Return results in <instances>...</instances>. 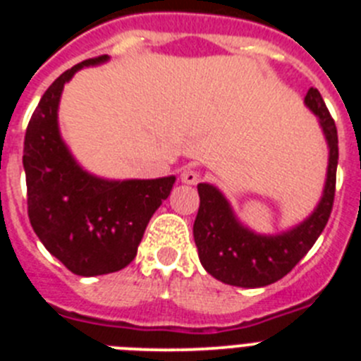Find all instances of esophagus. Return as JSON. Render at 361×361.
<instances>
[{
	"instance_id": "obj_1",
	"label": "esophagus",
	"mask_w": 361,
	"mask_h": 361,
	"mask_svg": "<svg viewBox=\"0 0 361 361\" xmlns=\"http://www.w3.org/2000/svg\"><path fill=\"white\" fill-rule=\"evenodd\" d=\"M180 180H183L184 184L195 186V184L200 180V173L195 170H191V168H188V170H184L183 175H180Z\"/></svg>"
}]
</instances>
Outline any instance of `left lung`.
Returning a JSON list of instances; mask_svg holds the SVG:
<instances>
[{
    "instance_id": "obj_1",
    "label": "left lung",
    "mask_w": 361,
    "mask_h": 361,
    "mask_svg": "<svg viewBox=\"0 0 361 361\" xmlns=\"http://www.w3.org/2000/svg\"><path fill=\"white\" fill-rule=\"evenodd\" d=\"M304 104L314 114L327 145V173L318 204L302 222L280 233H257L245 226L216 186L200 183L193 238L200 264L220 282L237 288H264L283 279L305 257L324 231L334 200L338 168L336 124L317 88Z\"/></svg>"
}]
</instances>
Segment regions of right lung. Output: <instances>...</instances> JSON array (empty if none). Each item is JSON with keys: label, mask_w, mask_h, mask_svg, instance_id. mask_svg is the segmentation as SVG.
<instances>
[{"label": "right lung", "mask_w": 361, "mask_h": 361, "mask_svg": "<svg viewBox=\"0 0 361 361\" xmlns=\"http://www.w3.org/2000/svg\"><path fill=\"white\" fill-rule=\"evenodd\" d=\"M106 61L108 56L86 59L61 73L41 97L25 135L30 224L50 255L79 276L106 275L128 266L149 219L175 184V175L99 177L70 152L59 128L63 88L81 68Z\"/></svg>", "instance_id": "1"}]
</instances>
